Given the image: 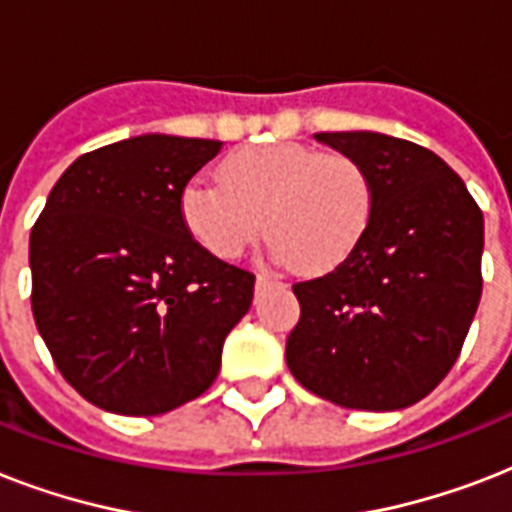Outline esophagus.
I'll list each match as a JSON object with an SVG mask.
<instances>
[{"mask_svg":"<svg viewBox=\"0 0 512 512\" xmlns=\"http://www.w3.org/2000/svg\"><path fill=\"white\" fill-rule=\"evenodd\" d=\"M255 284H257V292H263V289L273 287V284H276V279H273V276L268 271H260V273H257Z\"/></svg>","mask_w":512,"mask_h":512,"instance_id":"obj_1","label":"esophagus"}]
</instances>
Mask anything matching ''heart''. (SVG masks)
<instances>
[{
	"label": "heart",
	"mask_w": 512,
	"mask_h": 512,
	"mask_svg": "<svg viewBox=\"0 0 512 512\" xmlns=\"http://www.w3.org/2000/svg\"><path fill=\"white\" fill-rule=\"evenodd\" d=\"M177 207L188 236L212 257L236 260L265 228L279 263L324 273L345 263L364 239L374 183L348 154L265 143L233 151L220 164V180L191 177Z\"/></svg>",
	"instance_id": "b5f03b06"
}]
</instances>
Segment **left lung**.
Wrapping results in <instances>:
<instances>
[{"instance_id": "left-lung-1", "label": "left lung", "mask_w": 512, "mask_h": 512, "mask_svg": "<svg viewBox=\"0 0 512 512\" xmlns=\"http://www.w3.org/2000/svg\"><path fill=\"white\" fill-rule=\"evenodd\" d=\"M316 140L364 164L374 212L345 263L292 287L289 372L345 409H406L449 374L473 324L484 215L462 177L417 143L382 132Z\"/></svg>"}]
</instances>
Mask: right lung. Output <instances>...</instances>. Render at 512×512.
I'll list each match as a JSON object with an SVG mask.
<instances>
[{
    "label": "right lung",
    "instance_id": "1",
    "mask_svg": "<svg viewBox=\"0 0 512 512\" xmlns=\"http://www.w3.org/2000/svg\"><path fill=\"white\" fill-rule=\"evenodd\" d=\"M220 140L138 135L79 156L31 228V311L71 388L154 417L201 396L255 276L188 236L180 191Z\"/></svg>",
    "mask_w": 512,
    "mask_h": 512
}]
</instances>
